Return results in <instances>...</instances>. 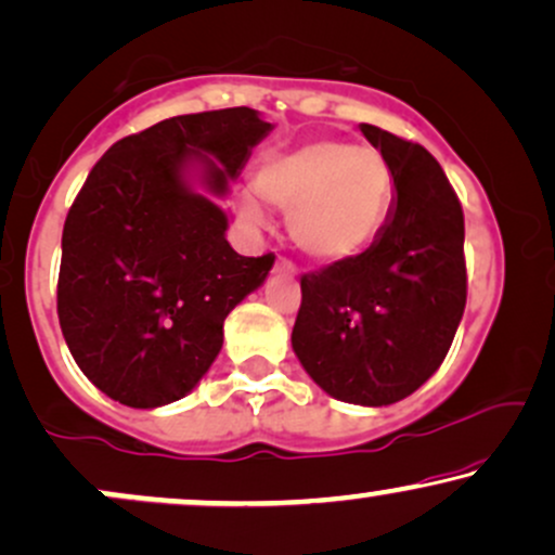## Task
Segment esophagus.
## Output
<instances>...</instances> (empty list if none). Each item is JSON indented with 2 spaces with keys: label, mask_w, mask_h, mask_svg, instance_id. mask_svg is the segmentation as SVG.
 Segmentation results:
<instances>
[{
  "label": "esophagus",
  "mask_w": 555,
  "mask_h": 555,
  "mask_svg": "<svg viewBox=\"0 0 555 555\" xmlns=\"http://www.w3.org/2000/svg\"><path fill=\"white\" fill-rule=\"evenodd\" d=\"M275 270H278V272H285V275H293V272H296V267H293L291 259L280 257L278 262H275Z\"/></svg>",
  "instance_id": "obj_1"
}]
</instances>
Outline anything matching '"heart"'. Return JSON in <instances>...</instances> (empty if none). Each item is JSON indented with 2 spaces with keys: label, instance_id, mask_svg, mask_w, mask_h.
I'll return each mask as SVG.
<instances>
[{
  "label": "heart",
  "instance_id": "obj_1",
  "mask_svg": "<svg viewBox=\"0 0 555 555\" xmlns=\"http://www.w3.org/2000/svg\"><path fill=\"white\" fill-rule=\"evenodd\" d=\"M254 189L267 205L288 212L293 244L322 264L361 257L382 236L397 197V173L379 150L345 140H314L262 160ZM241 215L264 223L254 194Z\"/></svg>",
  "mask_w": 555,
  "mask_h": 555
}]
</instances>
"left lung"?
<instances>
[{
  "mask_svg": "<svg viewBox=\"0 0 555 555\" xmlns=\"http://www.w3.org/2000/svg\"><path fill=\"white\" fill-rule=\"evenodd\" d=\"M395 166L397 197L361 257L301 275L293 350L324 392L392 405L441 366L467 301L465 215L447 173L418 142L361 124Z\"/></svg>",
  "mask_w": 555,
  "mask_h": 555,
  "instance_id": "obj_1",
  "label": "left lung"
}]
</instances>
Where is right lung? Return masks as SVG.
Here are the masks:
<instances>
[{
	"label": "right lung",
	"instance_id": "right-lung-1",
	"mask_svg": "<svg viewBox=\"0 0 555 555\" xmlns=\"http://www.w3.org/2000/svg\"><path fill=\"white\" fill-rule=\"evenodd\" d=\"M270 129L246 106L173 116L114 142L85 179L64 220L56 314L111 400L158 408L192 392L225 317L264 283L275 254L233 251L225 212L184 173L197 163L220 197Z\"/></svg>",
	"mask_w": 555,
	"mask_h": 555
}]
</instances>
